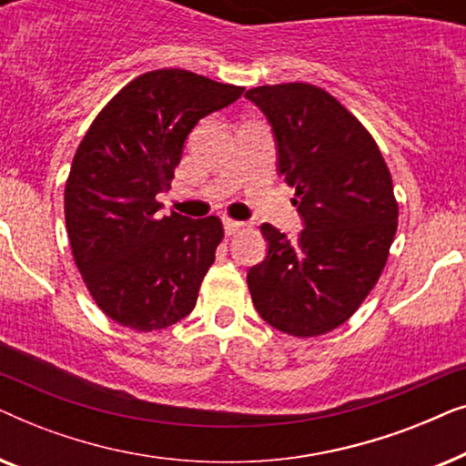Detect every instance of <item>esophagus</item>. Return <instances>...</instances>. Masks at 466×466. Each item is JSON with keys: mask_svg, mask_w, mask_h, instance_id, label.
Returning a JSON list of instances; mask_svg holds the SVG:
<instances>
[{"mask_svg": "<svg viewBox=\"0 0 466 466\" xmlns=\"http://www.w3.org/2000/svg\"><path fill=\"white\" fill-rule=\"evenodd\" d=\"M222 222H225V233H227V235H235V233H239L241 228L246 227L244 222H239V220H233V218H225V220H222Z\"/></svg>", "mask_w": 466, "mask_h": 466, "instance_id": "obj_1", "label": "esophagus"}]
</instances>
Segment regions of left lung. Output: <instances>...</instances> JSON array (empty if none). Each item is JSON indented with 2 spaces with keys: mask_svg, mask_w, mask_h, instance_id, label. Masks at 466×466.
<instances>
[{
  "mask_svg": "<svg viewBox=\"0 0 466 466\" xmlns=\"http://www.w3.org/2000/svg\"><path fill=\"white\" fill-rule=\"evenodd\" d=\"M269 118L278 169L305 220L297 241L265 222L269 252L248 271L260 318L292 337L341 327L384 271L399 227L390 169L365 125L308 82L246 93Z\"/></svg>",
  "mask_w": 466,
  "mask_h": 466,
  "instance_id": "left-lung-1",
  "label": "left lung"
}]
</instances>
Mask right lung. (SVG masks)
Here are the masks:
<instances>
[{"label": "right lung", "instance_id": "right-lung-1", "mask_svg": "<svg viewBox=\"0 0 466 466\" xmlns=\"http://www.w3.org/2000/svg\"><path fill=\"white\" fill-rule=\"evenodd\" d=\"M244 86L187 69H155L125 85L88 127L66 180L74 263L97 308L150 333L193 311L225 238L218 216H158L184 139L199 118L231 106Z\"/></svg>", "mask_w": 466, "mask_h": 466}]
</instances>
